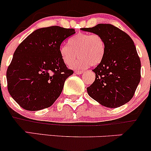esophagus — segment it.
Masks as SVG:
<instances>
[{"label":"esophagus","instance_id":"1","mask_svg":"<svg viewBox=\"0 0 151 151\" xmlns=\"http://www.w3.org/2000/svg\"><path fill=\"white\" fill-rule=\"evenodd\" d=\"M83 72V71H74V73H75L76 74H81Z\"/></svg>","mask_w":151,"mask_h":151}]
</instances>
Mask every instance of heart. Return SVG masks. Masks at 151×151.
Segmentation results:
<instances>
[{"instance_id":"1","label":"heart","mask_w":151,"mask_h":151,"mask_svg":"<svg viewBox=\"0 0 151 151\" xmlns=\"http://www.w3.org/2000/svg\"><path fill=\"white\" fill-rule=\"evenodd\" d=\"M105 42L98 34L79 33L68 40V45H61L59 53L66 65H71L79 57L77 62L71 66L73 68H83L98 65L102 60L105 53Z\"/></svg>"}]
</instances>
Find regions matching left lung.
Here are the masks:
<instances>
[{"instance_id": "8db88e82", "label": "left lung", "mask_w": 151, "mask_h": 151, "mask_svg": "<svg viewBox=\"0 0 151 151\" xmlns=\"http://www.w3.org/2000/svg\"><path fill=\"white\" fill-rule=\"evenodd\" d=\"M81 30L101 36L106 47L102 60L93 70L96 78L87 88L88 95L109 108L129 102L141 77L140 60L132 38L110 24H98Z\"/></svg>"}]
</instances>
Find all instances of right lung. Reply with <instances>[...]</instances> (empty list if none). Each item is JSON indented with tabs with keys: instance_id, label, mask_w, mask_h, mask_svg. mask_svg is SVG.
Instances as JSON below:
<instances>
[{
	"instance_id": "obj_1",
	"label": "right lung",
	"mask_w": 151,
	"mask_h": 151,
	"mask_svg": "<svg viewBox=\"0 0 151 151\" xmlns=\"http://www.w3.org/2000/svg\"><path fill=\"white\" fill-rule=\"evenodd\" d=\"M75 33L73 28H39L17 47L6 71L8 91L21 107L29 111L52 106L73 74L60 58L62 42Z\"/></svg>"
}]
</instances>
